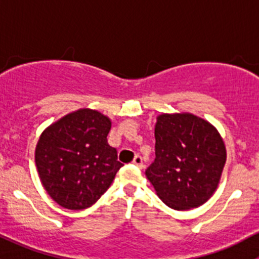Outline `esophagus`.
Listing matches in <instances>:
<instances>
[{"label": "esophagus", "instance_id": "34e87169", "mask_svg": "<svg viewBox=\"0 0 259 259\" xmlns=\"http://www.w3.org/2000/svg\"><path fill=\"white\" fill-rule=\"evenodd\" d=\"M133 164H135L137 166H139V168H143V158L140 155H135L134 160H133Z\"/></svg>", "mask_w": 259, "mask_h": 259}]
</instances>
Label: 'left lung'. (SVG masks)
Masks as SVG:
<instances>
[{
    "label": "left lung",
    "mask_w": 259,
    "mask_h": 259,
    "mask_svg": "<svg viewBox=\"0 0 259 259\" xmlns=\"http://www.w3.org/2000/svg\"><path fill=\"white\" fill-rule=\"evenodd\" d=\"M227 151L218 130L190 113L161 114L155 124V160L145 170L168 207L187 210L215 192Z\"/></svg>",
    "instance_id": "obj_1"
}]
</instances>
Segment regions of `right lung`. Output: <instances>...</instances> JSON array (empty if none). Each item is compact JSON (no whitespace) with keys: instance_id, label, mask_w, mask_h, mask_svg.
Returning a JSON list of instances; mask_svg holds the SVG:
<instances>
[{"instance_id":"add662e5","label":"right lung","mask_w":259,"mask_h":259,"mask_svg":"<svg viewBox=\"0 0 259 259\" xmlns=\"http://www.w3.org/2000/svg\"><path fill=\"white\" fill-rule=\"evenodd\" d=\"M111 121L91 109L65 115L38 139L35 161L41 183L59 205L91 207L108 190L122 164L108 144Z\"/></svg>"}]
</instances>
